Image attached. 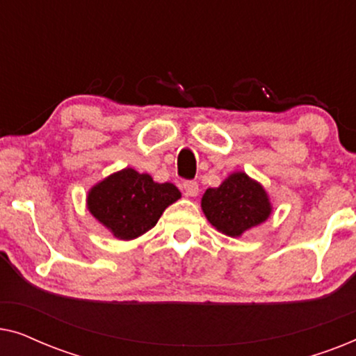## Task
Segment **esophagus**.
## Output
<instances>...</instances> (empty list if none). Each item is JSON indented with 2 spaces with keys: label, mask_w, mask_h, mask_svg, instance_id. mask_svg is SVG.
<instances>
[{
  "label": "esophagus",
  "mask_w": 356,
  "mask_h": 356,
  "mask_svg": "<svg viewBox=\"0 0 356 356\" xmlns=\"http://www.w3.org/2000/svg\"><path fill=\"white\" fill-rule=\"evenodd\" d=\"M183 189H184V194H186V196H189V197L197 196V193H199V186H197L196 181H184Z\"/></svg>",
  "instance_id": "1"
}]
</instances>
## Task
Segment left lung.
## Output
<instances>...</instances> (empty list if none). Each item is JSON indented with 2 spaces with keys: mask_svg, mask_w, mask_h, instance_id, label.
I'll return each mask as SVG.
<instances>
[{
  "mask_svg": "<svg viewBox=\"0 0 356 356\" xmlns=\"http://www.w3.org/2000/svg\"><path fill=\"white\" fill-rule=\"evenodd\" d=\"M201 209L216 230L238 238L270 217L272 202L259 181L245 172H233L218 188L206 189Z\"/></svg>",
  "mask_w": 356,
  "mask_h": 356,
  "instance_id": "obj_1",
  "label": "left lung"
}]
</instances>
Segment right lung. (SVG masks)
I'll use <instances>...</instances> for the list:
<instances>
[{
	"label": "right lung",
	"instance_id": "obj_1",
	"mask_svg": "<svg viewBox=\"0 0 356 356\" xmlns=\"http://www.w3.org/2000/svg\"><path fill=\"white\" fill-rule=\"evenodd\" d=\"M181 197L173 183L123 168L100 179L87 193V209L111 235L129 241L155 227L165 209Z\"/></svg>",
	"mask_w": 356,
	"mask_h": 356
}]
</instances>
